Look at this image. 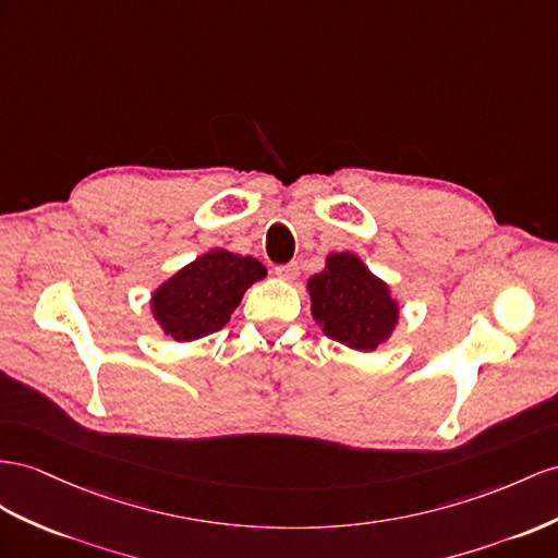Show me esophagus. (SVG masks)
Instances as JSON below:
<instances>
[{
    "mask_svg": "<svg viewBox=\"0 0 558 558\" xmlns=\"http://www.w3.org/2000/svg\"><path fill=\"white\" fill-rule=\"evenodd\" d=\"M276 276L282 278V280H296V276H299V264L292 262V264L276 266Z\"/></svg>",
    "mask_w": 558,
    "mask_h": 558,
    "instance_id": "1",
    "label": "esophagus"
}]
</instances>
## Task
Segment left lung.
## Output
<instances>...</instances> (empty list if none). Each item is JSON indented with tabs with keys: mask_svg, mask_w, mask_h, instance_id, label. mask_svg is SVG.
<instances>
[{
	"mask_svg": "<svg viewBox=\"0 0 558 558\" xmlns=\"http://www.w3.org/2000/svg\"><path fill=\"white\" fill-rule=\"evenodd\" d=\"M308 294L323 332L363 353L391 337L401 313L389 284L351 252L327 254L325 268L308 278Z\"/></svg>",
	"mask_w": 558,
	"mask_h": 558,
	"instance_id": "obj_1",
	"label": "left lung"
}]
</instances>
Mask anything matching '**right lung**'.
I'll return each instance as SVG.
<instances>
[{"instance_id": "add662e5", "label": "right lung", "mask_w": 558, "mask_h": 558, "mask_svg": "<svg viewBox=\"0 0 558 558\" xmlns=\"http://www.w3.org/2000/svg\"><path fill=\"white\" fill-rule=\"evenodd\" d=\"M262 278L266 268L254 256L209 250L153 292V318L177 341L207 337L231 320L242 294Z\"/></svg>"}]
</instances>
